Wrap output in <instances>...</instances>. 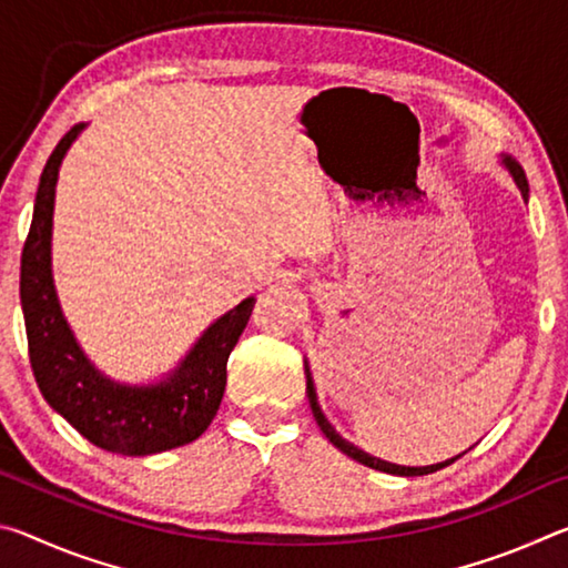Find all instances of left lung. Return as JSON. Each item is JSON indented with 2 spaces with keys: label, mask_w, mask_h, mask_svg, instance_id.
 <instances>
[{
  "label": "left lung",
  "mask_w": 568,
  "mask_h": 568,
  "mask_svg": "<svg viewBox=\"0 0 568 568\" xmlns=\"http://www.w3.org/2000/svg\"><path fill=\"white\" fill-rule=\"evenodd\" d=\"M504 165H506L508 172H511V175H514V182L518 185V190H521L524 200H528V182H526V175H524V168L518 165V162H516L514 158H508V155H504ZM305 381H307V383H305L307 400H311L313 416H315V420H318V426H321V430L325 434V438H328L335 448L343 450L345 456H351L353 460H358V464L368 466V468H376V470H383V474H393V476H426V474H434V470L444 468V466H450V464H454V460H458V456H456V458L444 460V464H434V466H398V464H388V460L365 454V450H361L358 446H353L351 440H345V438L338 434V430H335V428L331 426L328 418L323 416V410H321V406H318V396H315V383H313V376H311V368H307V361H305ZM460 456H464V454H460Z\"/></svg>",
  "instance_id": "8db88e82"
}]
</instances>
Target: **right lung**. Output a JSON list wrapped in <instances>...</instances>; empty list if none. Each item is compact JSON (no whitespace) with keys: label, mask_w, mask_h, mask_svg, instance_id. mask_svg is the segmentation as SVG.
<instances>
[{"label":"right lung","mask_w":568,"mask_h":568,"mask_svg":"<svg viewBox=\"0 0 568 568\" xmlns=\"http://www.w3.org/2000/svg\"><path fill=\"white\" fill-rule=\"evenodd\" d=\"M82 130L84 124H74L47 160L22 250L19 297L30 363L44 400L90 444L120 456L162 454L192 444L213 423L225 393L230 351L245 331L255 297H245L210 325L160 383L128 386L94 368L64 321L52 281L57 175Z\"/></svg>","instance_id":"right-lung-1"}]
</instances>
